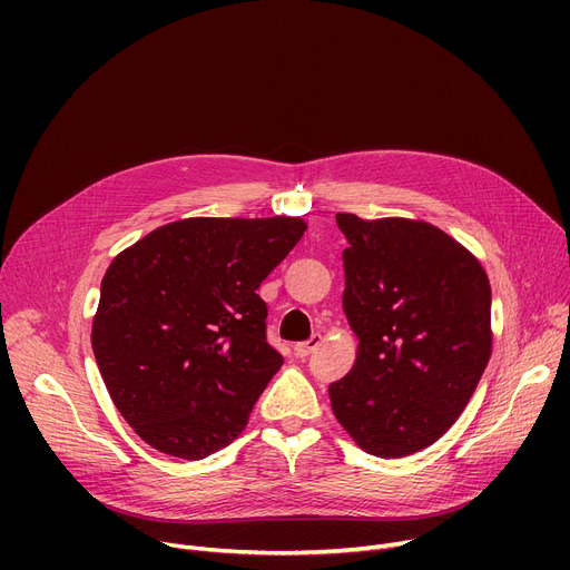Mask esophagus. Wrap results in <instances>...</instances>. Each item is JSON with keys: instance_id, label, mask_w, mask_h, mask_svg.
Segmentation results:
<instances>
[{"instance_id": "esophagus-1", "label": "esophagus", "mask_w": 570, "mask_h": 570, "mask_svg": "<svg viewBox=\"0 0 570 570\" xmlns=\"http://www.w3.org/2000/svg\"><path fill=\"white\" fill-rule=\"evenodd\" d=\"M321 342H323V335L321 333H314L307 342H301V344H295V355L297 357H307L316 346H321Z\"/></svg>"}]
</instances>
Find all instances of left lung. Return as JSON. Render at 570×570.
Here are the masks:
<instances>
[{"label": "left lung", "mask_w": 570, "mask_h": 570, "mask_svg": "<svg viewBox=\"0 0 570 570\" xmlns=\"http://www.w3.org/2000/svg\"><path fill=\"white\" fill-rule=\"evenodd\" d=\"M346 235L342 307L357 337L351 372L327 387L348 436L376 458L441 439L492 355V291L478 261L441 228L337 213Z\"/></svg>", "instance_id": "1"}]
</instances>
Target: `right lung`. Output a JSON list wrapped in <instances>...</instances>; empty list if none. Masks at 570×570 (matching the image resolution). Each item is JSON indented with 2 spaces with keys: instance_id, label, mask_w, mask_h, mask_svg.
I'll return each instance as SVG.
<instances>
[{
  "instance_id": "1",
  "label": "right lung",
  "mask_w": 570,
  "mask_h": 570,
  "mask_svg": "<svg viewBox=\"0 0 570 570\" xmlns=\"http://www.w3.org/2000/svg\"><path fill=\"white\" fill-rule=\"evenodd\" d=\"M307 230L301 217L170 222L108 265L92 348L110 400L159 453L203 460L247 428L284 357L256 288Z\"/></svg>"
}]
</instances>
